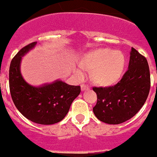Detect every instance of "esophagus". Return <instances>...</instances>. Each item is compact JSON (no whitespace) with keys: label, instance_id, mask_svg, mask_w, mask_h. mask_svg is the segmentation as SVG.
<instances>
[{"label":"esophagus","instance_id":"34e87169","mask_svg":"<svg viewBox=\"0 0 157 157\" xmlns=\"http://www.w3.org/2000/svg\"><path fill=\"white\" fill-rule=\"evenodd\" d=\"M89 86H86V85H84V84H82V85L81 86V90H82V91H85V90H89Z\"/></svg>","mask_w":157,"mask_h":157}]
</instances>
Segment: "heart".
Returning <instances> with one entry per match:
<instances>
[{"label":"heart","instance_id":"1","mask_svg":"<svg viewBox=\"0 0 157 157\" xmlns=\"http://www.w3.org/2000/svg\"><path fill=\"white\" fill-rule=\"evenodd\" d=\"M79 65L90 71V78L101 86H111L120 79L125 67V56L120 51L101 48L90 51L80 58ZM78 77L83 76L81 69H76Z\"/></svg>","mask_w":157,"mask_h":157}]
</instances>
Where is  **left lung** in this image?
Listing matches in <instances>:
<instances>
[{
	"instance_id": "8db88e82",
	"label": "left lung",
	"mask_w": 157,
	"mask_h": 157,
	"mask_svg": "<svg viewBox=\"0 0 157 157\" xmlns=\"http://www.w3.org/2000/svg\"><path fill=\"white\" fill-rule=\"evenodd\" d=\"M128 70L116 85L94 87L98 102L93 111L101 122L120 124L135 116L146 101L150 90L147 59L135 48L130 52Z\"/></svg>"
}]
</instances>
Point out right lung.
<instances>
[{"instance_id": "add662e5", "label": "right lung", "mask_w": 157, "mask_h": 157, "mask_svg": "<svg viewBox=\"0 0 157 157\" xmlns=\"http://www.w3.org/2000/svg\"><path fill=\"white\" fill-rule=\"evenodd\" d=\"M36 45L34 41L23 47L11 61L9 88L16 109L24 117L41 125H51L66 116L81 88L59 79L37 86L29 84L22 75L20 65L22 57Z\"/></svg>"}]
</instances>
